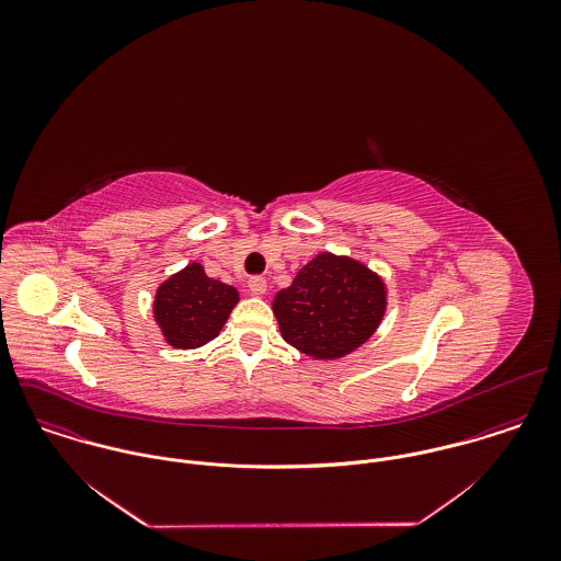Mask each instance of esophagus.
Here are the masks:
<instances>
[{"instance_id": "1", "label": "esophagus", "mask_w": 561, "mask_h": 561, "mask_svg": "<svg viewBox=\"0 0 561 561\" xmlns=\"http://www.w3.org/2000/svg\"><path fill=\"white\" fill-rule=\"evenodd\" d=\"M248 287H250V291H252L254 296H263V294L267 291V283H265L263 276H252V278L248 280Z\"/></svg>"}]
</instances>
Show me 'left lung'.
I'll return each instance as SVG.
<instances>
[{
  "mask_svg": "<svg viewBox=\"0 0 561 561\" xmlns=\"http://www.w3.org/2000/svg\"><path fill=\"white\" fill-rule=\"evenodd\" d=\"M387 283L347 254L320 252L274 296L283 339L313 360H336L365 341L387 313Z\"/></svg>",
  "mask_w": 561,
  "mask_h": 561,
  "instance_id": "8db88e82",
  "label": "left lung"
}]
</instances>
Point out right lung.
Masks as SVG:
<instances>
[{
    "label": "right lung",
    "mask_w": 561,
    "mask_h": 561,
    "mask_svg": "<svg viewBox=\"0 0 561 561\" xmlns=\"http://www.w3.org/2000/svg\"><path fill=\"white\" fill-rule=\"evenodd\" d=\"M240 302L233 285L209 278L198 261L165 278L153 298L161 336L176 350H196L214 341Z\"/></svg>",
    "instance_id": "obj_1"
}]
</instances>
